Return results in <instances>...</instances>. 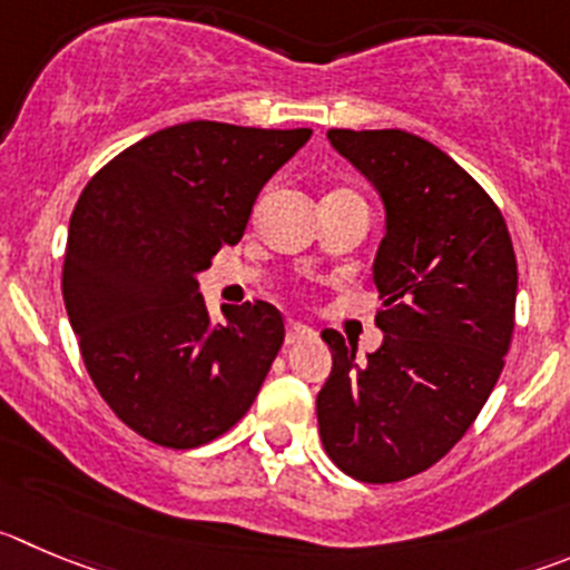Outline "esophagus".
Returning <instances> with one entry per match:
<instances>
[{
    "label": "esophagus",
    "instance_id": "obj_1",
    "mask_svg": "<svg viewBox=\"0 0 570 570\" xmlns=\"http://www.w3.org/2000/svg\"><path fill=\"white\" fill-rule=\"evenodd\" d=\"M313 335V330L307 327V324H299V322H288V335H285V341H288V344H296V341H302V338H311Z\"/></svg>",
    "mask_w": 570,
    "mask_h": 570
}]
</instances>
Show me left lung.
Wrapping results in <instances>:
<instances>
[{"mask_svg":"<svg viewBox=\"0 0 570 570\" xmlns=\"http://www.w3.org/2000/svg\"><path fill=\"white\" fill-rule=\"evenodd\" d=\"M327 139L381 193L386 237L372 265L383 344L357 361L324 330L318 433L346 475L392 484L436 464L484 409L512 344L518 263L495 200L436 145L397 128Z\"/></svg>","mask_w":570,"mask_h":570,"instance_id":"1","label":"left lung"}]
</instances>
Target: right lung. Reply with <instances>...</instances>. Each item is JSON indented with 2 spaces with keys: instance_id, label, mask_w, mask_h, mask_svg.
<instances>
[{
  "instance_id": "add662e5",
  "label": "right lung",
  "mask_w": 570,
  "mask_h": 570,
  "mask_svg": "<svg viewBox=\"0 0 570 570\" xmlns=\"http://www.w3.org/2000/svg\"><path fill=\"white\" fill-rule=\"evenodd\" d=\"M311 128L195 119L139 139L80 193L63 254V302L108 409L161 448L229 431L285 341L268 302L209 318L198 274L243 237L254 200Z\"/></svg>"
}]
</instances>
